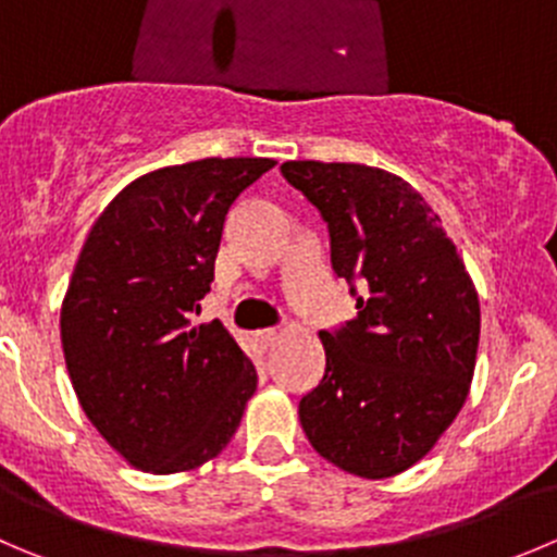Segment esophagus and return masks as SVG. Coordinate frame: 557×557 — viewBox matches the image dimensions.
Masks as SVG:
<instances>
[{
  "instance_id": "esophagus-1",
  "label": "esophagus",
  "mask_w": 557,
  "mask_h": 557,
  "mask_svg": "<svg viewBox=\"0 0 557 557\" xmlns=\"http://www.w3.org/2000/svg\"><path fill=\"white\" fill-rule=\"evenodd\" d=\"M280 337H283V332H280V329H263V332H258V343H261L263 348H272V345H277Z\"/></svg>"
}]
</instances>
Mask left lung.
I'll return each mask as SVG.
<instances>
[{
  "label": "left lung",
  "mask_w": 557,
  "mask_h": 557,
  "mask_svg": "<svg viewBox=\"0 0 557 557\" xmlns=\"http://www.w3.org/2000/svg\"><path fill=\"white\" fill-rule=\"evenodd\" d=\"M283 176L326 220L332 267L356 288V318L321 332L326 372L299 403L307 441L361 479L430 455L471 388L479 294L441 218L397 174L288 160Z\"/></svg>",
  "instance_id": "obj_1"
}]
</instances>
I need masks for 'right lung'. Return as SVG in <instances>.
Listing matches in <instances>:
<instances>
[{
	"label": "right lung",
	"instance_id": "1",
	"mask_svg": "<svg viewBox=\"0 0 557 557\" xmlns=\"http://www.w3.org/2000/svg\"><path fill=\"white\" fill-rule=\"evenodd\" d=\"M269 169L207 158L149 171L86 236L59 315L64 364L86 419L133 468L193 471L239 428L256 364L223 323L193 315L231 203Z\"/></svg>",
	"mask_w": 557,
	"mask_h": 557
}]
</instances>
